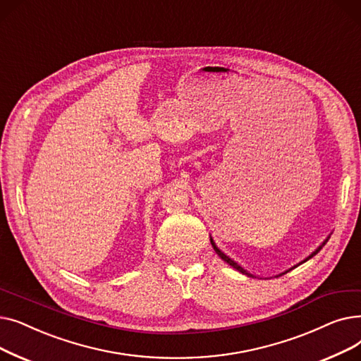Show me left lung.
<instances>
[{"label":"left lung","mask_w":361,"mask_h":361,"mask_svg":"<svg viewBox=\"0 0 361 361\" xmlns=\"http://www.w3.org/2000/svg\"><path fill=\"white\" fill-rule=\"evenodd\" d=\"M210 241H212V245H213L214 251L217 252V255L220 257V259H221L223 262H226V263H228L229 266H232V267H233V269H236L238 271H241V273H245V274H248V273H247V271H245V270H244V269H243L241 266H238V264H236V263H235L233 260H231V259H229V257H228V255H225V254H223V252H221V251H220V250H219V248L216 247V244L213 243V239H210ZM326 243H328V239H326V241L323 243V245H324ZM323 245H322V247H323ZM322 247H319V248H317V250H316V251H314V252H313V254H312L310 257H308V259H312V257H313V255H316V254H317V252H319V251L322 250ZM308 259H307V260H308ZM307 260H304V262H307ZM248 276H250V274H248Z\"/></svg>","instance_id":"left-lung-1"}]
</instances>
